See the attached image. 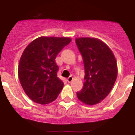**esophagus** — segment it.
I'll return each mask as SVG.
<instances>
[{
  "mask_svg": "<svg viewBox=\"0 0 135 135\" xmlns=\"http://www.w3.org/2000/svg\"><path fill=\"white\" fill-rule=\"evenodd\" d=\"M73 79H74V78H73V76H69V78H67V81L69 83H71L72 81V80H73Z\"/></svg>",
  "mask_w": 135,
  "mask_h": 135,
  "instance_id": "1",
  "label": "esophagus"
}]
</instances>
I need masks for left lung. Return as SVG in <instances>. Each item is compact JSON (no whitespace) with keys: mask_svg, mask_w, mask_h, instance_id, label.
<instances>
[{"mask_svg":"<svg viewBox=\"0 0 135 135\" xmlns=\"http://www.w3.org/2000/svg\"><path fill=\"white\" fill-rule=\"evenodd\" d=\"M85 66L83 88L77 97L85 104L101 102L111 92L118 75L115 57L110 47L96 38H76Z\"/></svg>","mask_w":135,"mask_h":135,"instance_id":"obj_1","label":"left lung"}]
</instances>
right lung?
Returning <instances> with one entry per match:
<instances>
[{
  "label": "right lung",
  "instance_id": "right-lung-1",
  "mask_svg": "<svg viewBox=\"0 0 135 135\" xmlns=\"http://www.w3.org/2000/svg\"><path fill=\"white\" fill-rule=\"evenodd\" d=\"M69 37L37 38L22 52L18 76L22 88L29 98L40 104H47L57 98L64 83L57 77V55L69 44Z\"/></svg>",
  "mask_w": 135,
  "mask_h": 135
}]
</instances>
